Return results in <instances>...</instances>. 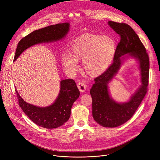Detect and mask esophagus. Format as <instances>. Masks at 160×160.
Wrapping results in <instances>:
<instances>
[{
  "label": "esophagus",
  "instance_id": "1",
  "mask_svg": "<svg viewBox=\"0 0 160 160\" xmlns=\"http://www.w3.org/2000/svg\"><path fill=\"white\" fill-rule=\"evenodd\" d=\"M77 86H78V88L79 90L81 92H85V91L86 90L87 85H86V84L84 82H79V83H78Z\"/></svg>",
  "mask_w": 160,
  "mask_h": 160
}]
</instances>
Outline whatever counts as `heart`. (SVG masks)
I'll list each match as a JSON object with an SVG mask.
<instances>
[{
  "mask_svg": "<svg viewBox=\"0 0 160 160\" xmlns=\"http://www.w3.org/2000/svg\"><path fill=\"white\" fill-rule=\"evenodd\" d=\"M116 49V43L112 37L87 34L75 40L70 54H62L61 62L66 72L73 75L78 71V61L82 59L83 68L86 73L90 76H97L110 66Z\"/></svg>",
  "mask_w": 160,
  "mask_h": 160,
  "instance_id": "b5f03b06",
  "label": "heart"
}]
</instances>
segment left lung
<instances>
[{
    "instance_id": "1",
    "label": "left lung",
    "mask_w": 160,
    "mask_h": 160,
    "mask_svg": "<svg viewBox=\"0 0 160 160\" xmlns=\"http://www.w3.org/2000/svg\"><path fill=\"white\" fill-rule=\"evenodd\" d=\"M109 26L120 37L112 63L101 75L94 79L90 89L92 99V116L94 120L104 127H118L131 118L145 97L149 82V59L139 37L128 25L108 21ZM128 54L140 62L142 85L129 102L118 103L110 97L108 83L118 71L122 63L121 57Z\"/></svg>"
}]
</instances>
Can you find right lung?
Instances as JSON below:
<instances>
[{
  "mask_svg": "<svg viewBox=\"0 0 160 160\" xmlns=\"http://www.w3.org/2000/svg\"><path fill=\"white\" fill-rule=\"evenodd\" d=\"M69 29V22H64L33 31L18 43L14 61L25 50L35 44L61 40ZM16 91L19 105L22 111L33 123L45 128H58L69 120L73 104L80 96V91L72 79L61 81L60 91L56 100L47 107L41 108L27 103L21 98L17 90Z\"/></svg>",
  "mask_w": 160,
  "mask_h": 160,
  "instance_id": "1",
  "label": "right lung"
}]
</instances>
